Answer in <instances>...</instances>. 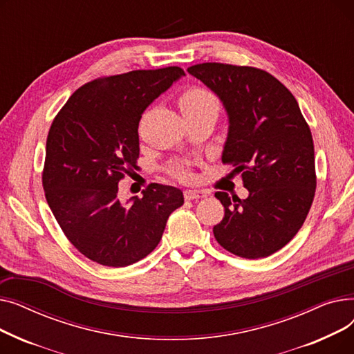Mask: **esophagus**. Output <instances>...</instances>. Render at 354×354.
<instances>
[{
	"label": "esophagus",
	"mask_w": 354,
	"mask_h": 354,
	"mask_svg": "<svg viewBox=\"0 0 354 354\" xmlns=\"http://www.w3.org/2000/svg\"><path fill=\"white\" fill-rule=\"evenodd\" d=\"M183 198L187 201H194V199H201V198H207V194L203 191H183Z\"/></svg>",
	"instance_id": "esophagus-1"
}]
</instances>
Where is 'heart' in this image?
Listing matches in <instances>:
<instances>
[{"instance_id":"heart-1","label":"heart","mask_w":354,"mask_h":354,"mask_svg":"<svg viewBox=\"0 0 354 354\" xmlns=\"http://www.w3.org/2000/svg\"><path fill=\"white\" fill-rule=\"evenodd\" d=\"M178 104L185 119L202 115H211L216 118L221 110V103L215 93L199 86L185 88L178 97ZM171 175L180 180H189L192 176L189 167L183 163L174 165L171 167Z\"/></svg>"}]
</instances>
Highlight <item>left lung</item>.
Instances as JSON below:
<instances>
[{"instance_id":"1","label":"left lung","mask_w":354,"mask_h":354,"mask_svg":"<svg viewBox=\"0 0 354 354\" xmlns=\"http://www.w3.org/2000/svg\"><path fill=\"white\" fill-rule=\"evenodd\" d=\"M188 71L215 91L230 116L222 163L250 195L215 192L225 215L214 227L221 247L250 259L268 257L300 231L317 187L314 143L291 91L266 70L202 63Z\"/></svg>"}]
</instances>
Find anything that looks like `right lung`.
Listing matches in <instances>:
<instances>
[{"label":"right lung","mask_w":354,"mask_h":354,"mask_svg":"<svg viewBox=\"0 0 354 354\" xmlns=\"http://www.w3.org/2000/svg\"><path fill=\"white\" fill-rule=\"evenodd\" d=\"M182 76L180 67L169 66L95 79L73 93L51 123L46 199L67 239L91 261L138 263L183 205L182 192L162 183H151L129 203L119 199V182L138 167L142 113Z\"/></svg>","instance_id":"1"}]
</instances>
